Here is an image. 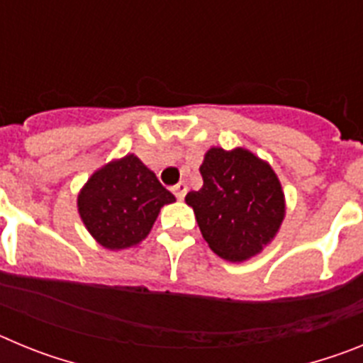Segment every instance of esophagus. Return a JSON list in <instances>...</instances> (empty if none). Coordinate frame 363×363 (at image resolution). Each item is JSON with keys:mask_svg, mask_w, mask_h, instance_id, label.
Listing matches in <instances>:
<instances>
[{"mask_svg": "<svg viewBox=\"0 0 363 363\" xmlns=\"http://www.w3.org/2000/svg\"><path fill=\"white\" fill-rule=\"evenodd\" d=\"M172 192H174V196L178 198V200H184L185 194H187V184H185V182H179V184H176L174 187H172Z\"/></svg>", "mask_w": 363, "mask_h": 363, "instance_id": "1", "label": "esophagus"}]
</instances>
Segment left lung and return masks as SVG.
I'll return each mask as SVG.
<instances>
[{"label": "left lung", "mask_w": 363, "mask_h": 363, "mask_svg": "<svg viewBox=\"0 0 363 363\" xmlns=\"http://www.w3.org/2000/svg\"><path fill=\"white\" fill-rule=\"evenodd\" d=\"M203 187L185 196L205 242L220 258L245 262L280 230L285 196L277 172L251 150L211 147L200 165Z\"/></svg>", "instance_id": "obj_1"}]
</instances>
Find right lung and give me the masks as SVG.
Here are the masks:
<instances>
[{"label":"right lung","mask_w":363,"mask_h":363,"mask_svg":"<svg viewBox=\"0 0 363 363\" xmlns=\"http://www.w3.org/2000/svg\"><path fill=\"white\" fill-rule=\"evenodd\" d=\"M176 201L134 154L94 172L78 194V213L92 238L111 251L134 247L152 229L163 205Z\"/></svg>","instance_id":"1"}]
</instances>
